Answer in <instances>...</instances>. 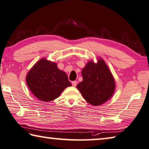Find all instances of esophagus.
<instances>
[{"label":"esophagus","instance_id":"esophagus-1","mask_svg":"<svg viewBox=\"0 0 149 149\" xmlns=\"http://www.w3.org/2000/svg\"><path fill=\"white\" fill-rule=\"evenodd\" d=\"M72 86H76L77 85V81H72Z\"/></svg>","mask_w":149,"mask_h":149}]
</instances>
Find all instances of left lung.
Returning <instances> with one entry per match:
<instances>
[{"instance_id":"left-lung-1","label":"left lung","mask_w":149,"mask_h":149,"mask_svg":"<svg viewBox=\"0 0 149 149\" xmlns=\"http://www.w3.org/2000/svg\"><path fill=\"white\" fill-rule=\"evenodd\" d=\"M82 76L83 80L77 88L91 105H102L113 95L115 82L103 59L99 58L97 63L90 61L83 68Z\"/></svg>"}]
</instances>
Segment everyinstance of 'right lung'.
I'll use <instances>...</instances> for the list:
<instances>
[{
  "instance_id": "1",
  "label": "right lung",
  "mask_w": 149,
  "mask_h": 149,
  "mask_svg": "<svg viewBox=\"0 0 149 149\" xmlns=\"http://www.w3.org/2000/svg\"><path fill=\"white\" fill-rule=\"evenodd\" d=\"M31 92L36 98L48 102L59 97L65 88L71 86L66 73L57 63L45 58L39 60L26 76Z\"/></svg>"
}]
</instances>
